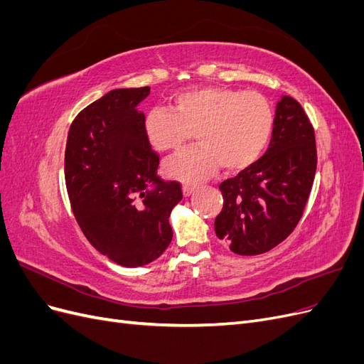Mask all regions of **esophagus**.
I'll use <instances>...</instances> for the list:
<instances>
[{
    "mask_svg": "<svg viewBox=\"0 0 364 364\" xmlns=\"http://www.w3.org/2000/svg\"><path fill=\"white\" fill-rule=\"evenodd\" d=\"M182 191H183V196H185V197H188V196L193 194L194 186H193V185H183V186H182Z\"/></svg>",
    "mask_w": 364,
    "mask_h": 364,
    "instance_id": "34e87169",
    "label": "esophagus"
}]
</instances>
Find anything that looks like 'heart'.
I'll return each mask as SVG.
<instances>
[{
  "mask_svg": "<svg viewBox=\"0 0 364 364\" xmlns=\"http://www.w3.org/2000/svg\"><path fill=\"white\" fill-rule=\"evenodd\" d=\"M274 111L266 97L225 86H203L176 94L171 111L153 109L144 118V135L153 150L179 151L196 134L199 146L165 164V174L200 182L218 167L226 173L250 168L266 151Z\"/></svg>",
  "mask_w": 364,
  "mask_h": 364,
  "instance_id": "b5f03b06",
  "label": "heart"
}]
</instances>
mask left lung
Instances as JSON below:
<instances>
[{"label":"left lung","mask_w":364,"mask_h":364,"mask_svg":"<svg viewBox=\"0 0 364 364\" xmlns=\"http://www.w3.org/2000/svg\"><path fill=\"white\" fill-rule=\"evenodd\" d=\"M316 167L314 129L299 102L284 95L264 156L218 186L223 209L214 222L217 237L237 255L277 247L299 223Z\"/></svg>","instance_id":"8db88e82"}]
</instances>
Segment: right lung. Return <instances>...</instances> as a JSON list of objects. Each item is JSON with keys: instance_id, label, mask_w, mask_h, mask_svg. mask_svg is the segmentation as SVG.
Segmentation results:
<instances>
[{"instance_id": "right-lung-1", "label": "right lung", "mask_w": 364, "mask_h": 364, "mask_svg": "<svg viewBox=\"0 0 364 364\" xmlns=\"http://www.w3.org/2000/svg\"><path fill=\"white\" fill-rule=\"evenodd\" d=\"M149 86L109 91L73 121L65 150V182L87 241L109 259L138 267L159 258L173 238L171 209L181 183L158 176L159 155L144 135L136 106Z\"/></svg>"}]
</instances>
